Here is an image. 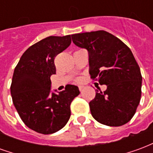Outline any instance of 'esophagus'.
<instances>
[{"mask_svg":"<svg viewBox=\"0 0 153 153\" xmlns=\"http://www.w3.org/2000/svg\"><path fill=\"white\" fill-rule=\"evenodd\" d=\"M83 88H84L83 85H79V91H82V90L83 89Z\"/></svg>","mask_w":153,"mask_h":153,"instance_id":"1","label":"esophagus"}]
</instances>
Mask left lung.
I'll list each match as a JSON object with an SVG mask.
<instances>
[{
  "mask_svg": "<svg viewBox=\"0 0 153 153\" xmlns=\"http://www.w3.org/2000/svg\"><path fill=\"white\" fill-rule=\"evenodd\" d=\"M76 46L89 56L91 78L106 84L89 102L97 121L121 126L134 115L142 93V74L130 49L114 35L103 30L71 35Z\"/></svg>",
  "mask_w": 153,
  "mask_h": 153,
  "instance_id": "left-lung-1",
  "label": "left lung"
}]
</instances>
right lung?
<instances>
[{
    "label": "right lung",
    "instance_id": "obj_1",
    "mask_svg": "<svg viewBox=\"0 0 153 153\" xmlns=\"http://www.w3.org/2000/svg\"><path fill=\"white\" fill-rule=\"evenodd\" d=\"M71 43L70 35L50 36L28 47L15 68L10 93L20 118L34 131L50 134L60 130L70 117V104L79 94L68 84L59 94H51L54 60Z\"/></svg>",
    "mask_w": 153,
    "mask_h": 153
}]
</instances>
